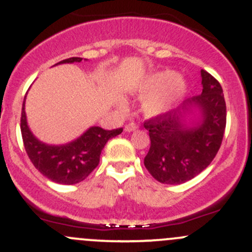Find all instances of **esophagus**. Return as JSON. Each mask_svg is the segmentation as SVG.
I'll use <instances>...</instances> for the list:
<instances>
[{"instance_id":"obj_1","label":"esophagus","mask_w":252,"mask_h":252,"mask_svg":"<svg viewBox=\"0 0 252 252\" xmlns=\"http://www.w3.org/2000/svg\"><path fill=\"white\" fill-rule=\"evenodd\" d=\"M138 124L136 123H129V124H126V128H124V130L126 131H133V130H135V129H138Z\"/></svg>"}]
</instances>
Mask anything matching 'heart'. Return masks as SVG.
Returning a JSON list of instances; mask_svg holds the SVG:
<instances>
[{
  "label": "heart",
  "mask_w": 252,
  "mask_h": 252,
  "mask_svg": "<svg viewBox=\"0 0 252 252\" xmlns=\"http://www.w3.org/2000/svg\"><path fill=\"white\" fill-rule=\"evenodd\" d=\"M143 94H151L144 99L143 111L148 117L166 113L186 92V84L175 71H161L149 77L141 86Z\"/></svg>",
  "instance_id": "b5f03b06"
}]
</instances>
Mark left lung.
<instances>
[{
  "mask_svg": "<svg viewBox=\"0 0 252 252\" xmlns=\"http://www.w3.org/2000/svg\"><path fill=\"white\" fill-rule=\"evenodd\" d=\"M201 94L144 123L151 143L144 165L161 183L181 185L196 177L208 167L221 145L226 126L223 89L206 70H201ZM192 108L201 112V119L189 127L185 124L184 114Z\"/></svg>",
  "mask_w": 252,
  "mask_h": 252,
  "instance_id": "8db88e82",
  "label": "left lung"
}]
</instances>
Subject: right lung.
I'll return each instance as SVG.
<instances>
[{
    "label": "right lung",
    "instance_id": "right-lung-1",
    "mask_svg": "<svg viewBox=\"0 0 252 252\" xmlns=\"http://www.w3.org/2000/svg\"><path fill=\"white\" fill-rule=\"evenodd\" d=\"M82 58H69L59 64L80 63ZM24 102L22 107L21 131L24 149L34 167L46 178L60 185H75L84 181L99 163V156L111 138L123 131V128L104 130L91 126L80 138L65 145H48L39 141L27 124Z\"/></svg>",
    "mask_w": 252,
    "mask_h": 252
}]
</instances>
